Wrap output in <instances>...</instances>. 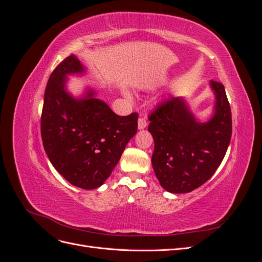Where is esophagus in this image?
Here are the masks:
<instances>
[{"mask_svg":"<svg viewBox=\"0 0 262 262\" xmlns=\"http://www.w3.org/2000/svg\"><path fill=\"white\" fill-rule=\"evenodd\" d=\"M146 125H147L146 119L143 118V117H140L139 120H138V128H139V130H142V129L146 128Z\"/></svg>","mask_w":262,"mask_h":262,"instance_id":"obj_1","label":"esophagus"}]
</instances>
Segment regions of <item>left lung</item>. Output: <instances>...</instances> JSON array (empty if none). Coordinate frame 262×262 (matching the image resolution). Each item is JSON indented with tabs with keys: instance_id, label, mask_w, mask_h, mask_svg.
<instances>
[{
	"instance_id": "left-lung-1",
	"label": "left lung",
	"mask_w": 262,
	"mask_h": 262,
	"mask_svg": "<svg viewBox=\"0 0 262 262\" xmlns=\"http://www.w3.org/2000/svg\"><path fill=\"white\" fill-rule=\"evenodd\" d=\"M214 114L199 122L182 97L161 102L148 116L154 139L152 165L161 186L187 193L202 186L219 168L232 137V113L224 85L211 81Z\"/></svg>"
}]
</instances>
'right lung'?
I'll return each mask as SVG.
<instances>
[{
	"instance_id": "1",
	"label": "right lung",
	"mask_w": 262,
	"mask_h": 262,
	"mask_svg": "<svg viewBox=\"0 0 262 262\" xmlns=\"http://www.w3.org/2000/svg\"><path fill=\"white\" fill-rule=\"evenodd\" d=\"M83 73L85 68L73 54L51 73L45 92L41 139L60 175L73 186L91 190L110 176L138 131L139 115H116L91 89L82 98H74L67 92L68 75Z\"/></svg>"
}]
</instances>
